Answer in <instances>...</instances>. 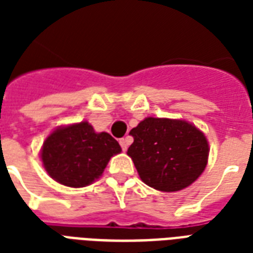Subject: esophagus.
Returning <instances> with one entry per match:
<instances>
[{
	"mask_svg": "<svg viewBox=\"0 0 253 253\" xmlns=\"http://www.w3.org/2000/svg\"><path fill=\"white\" fill-rule=\"evenodd\" d=\"M119 144H121V147H122V150L126 152L127 147H128L130 142H128V139H127V138H122L121 140H119Z\"/></svg>",
	"mask_w": 253,
	"mask_h": 253,
	"instance_id": "obj_1",
	"label": "esophagus"
}]
</instances>
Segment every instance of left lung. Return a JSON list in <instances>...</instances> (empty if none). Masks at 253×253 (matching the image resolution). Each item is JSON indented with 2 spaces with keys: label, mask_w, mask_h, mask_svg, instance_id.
<instances>
[{
  "label": "left lung",
  "mask_w": 253,
  "mask_h": 253,
  "mask_svg": "<svg viewBox=\"0 0 253 253\" xmlns=\"http://www.w3.org/2000/svg\"><path fill=\"white\" fill-rule=\"evenodd\" d=\"M134 143L127 155L144 184L160 192L192 185L208 164L205 134L182 119L148 117L130 131Z\"/></svg>",
  "instance_id": "1"
}]
</instances>
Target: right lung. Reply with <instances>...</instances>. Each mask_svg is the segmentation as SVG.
I'll list each match as a JSON object with an SVG mask.
<instances>
[{"instance_id":"add662e5","label":"right lung","mask_w":253,"mask_h":253,"mask_svg":"<svg viewBox=\"0 0 253 253\" xmlns=\"http://www.w3.org/2000/svg\"><path fill=\"white\" fill-rule=\"evenodd\" d=\"M121 151L110 134L95 132L84 121L53 130L43 143L41 159L47 173L59 184L83 188L102 176L111 156Z\"/></svg>"}]
</instances>
